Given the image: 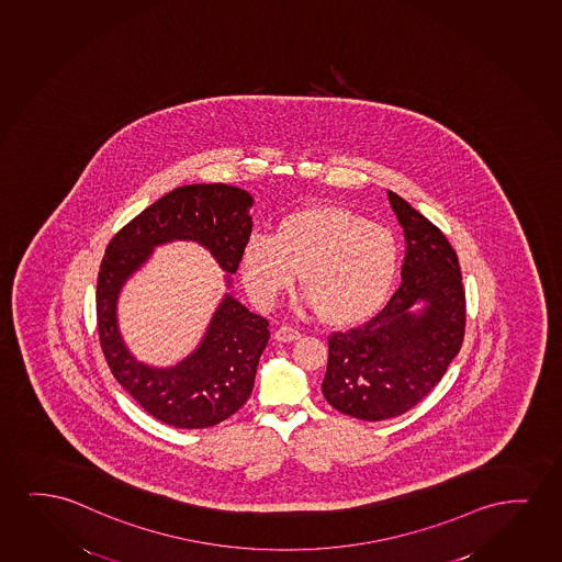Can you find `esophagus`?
<instances>
[{
  "instance_id": "obj_1",
  "label": "esophagus",
  "mask_w": 562,
  "mask_h": 562,
  "mask_svg": "<svg viewBox=\"0 0 562 562\" xmlns=\"http://www.w3.org/2000/svg\"><path fill=\"white\" fill-rule=\"evenodd\" d=\"M301 338V331L297 328H293V326H280L277 331H274V339L277 341H282V344H290V341H295V339Z\"/></svg>"
}]
</instances>
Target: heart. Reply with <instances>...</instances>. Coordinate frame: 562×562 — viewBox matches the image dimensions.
Listing matches in <instances>:
<instances>
[{
  "label": "heart",
  "mask_w": 562,
  "mask_h": 562,
  "mask_svg": "<svg viewBox=\"0 0 562 562\" xmlns=\"http://www.w3.org/2000/svg\"><path fill=\"white\" fill-rule=\"evenodd\" d=\"M392 231L341 205H311L282 216L274 234H254L241 251V277L261 307L277 303L300 274L321 321L349 326L384 305L400 272Z\"/></svg>",
  "instance_id": "obj_1"
}]
</instances>
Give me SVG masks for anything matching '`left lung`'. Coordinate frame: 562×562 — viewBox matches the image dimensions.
Here are the masks:
<instances>
[{"instance_id":"1","label":"left lung","mask_w":562,"mask_h":562,"mask_svg":"<svg viewBox=\"0 0 562 562\" xmlns=\"http://www.w3.org/2000/svg\"><path fill=\"white\" fill-rule=\"evenodd\" d=\"M405 231L407 254L397 292L369 323L328 338L323 393L359 420H387L428 395L461 351L467 297L461 267L443 232L387 192ZM423 302L415 314L412 307Z\"/></svg>"}]
</instances>
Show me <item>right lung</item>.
<instances>
[{"label":"right lung","instance_id":"obj_1","mask_svg":"<svg viewBox=\"0 0 562 562\" xmlns=\"http://www.w3.org/2000/svg\"><path fill=\"white\" fill-rule=\"evenodd\" d=\"M251 195L234 186H182L124 224L101 259L95 292L101 351L132 400L175 428H209L244 407L269 344V321L226 293L200 347L177 367L151 369L124 347L116 328V295L154 247L172 239L200 241L234 274L251 236Z\"/></svg>","mask_w":562,"mask_h":562}]
</instances>
